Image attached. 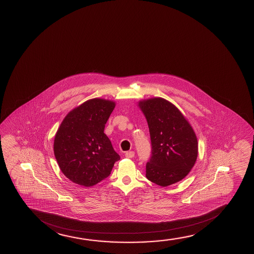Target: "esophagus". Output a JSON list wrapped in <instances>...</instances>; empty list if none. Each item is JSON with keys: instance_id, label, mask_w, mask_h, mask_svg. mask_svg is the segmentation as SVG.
Masks as SVG:
<instances>
[{"instance_id": "obj_1", "label": "esophagus", "mask_w": 254, "mask_h": 254, "mask_svg": "<svg viewBox=\"0 0 254 254\" xmlns=\"http://www.w3.org/2000/svg\"><path fill=\"white\" fill-rule=\"evenodd\" d=\"M135 156V153L133 151H129L125 153V157L126 158H133Z\"/></svg>"}]
</instances>
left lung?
I'll return each mask as SVG.
<instances>
[{
	"mask_svg": "<svg viewBox=\"0 0 254 254\" xmlns=\"http://www.w3.org/2000/svg\"><path fill=\"white\" fill-rule=\"evenodd\" d=\"M138 107L148 124L152 143L145 177L162 187L181 181L197 161V139L191 125L163 98L143 100Z\"/></svg>",
	"mask_w": 254,
	"mask_h": 254,
	"instance_id": "obj_1",
	"label": "left lung"
}]
</instances>
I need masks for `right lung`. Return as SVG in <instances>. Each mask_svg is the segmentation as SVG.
Masks as SVG:
<instances>
[{
  "mask_svg": "<svg viewBox=\"0 0 254 254\" xmlns=\"http://www.w3.org/2000/svg\"><path fill=\"white\" fill-rule=\"evenodd\" d=\"M116 102L95 98L64 117L54 140V153L70 181L90 187L109 177L120 156L104 133Z\"/></svg>",
  "mask_w": 254,
  "mask_h": 254,
  "instance_id": "obj_1",
  "label": "right lung"
}]
</instances>
